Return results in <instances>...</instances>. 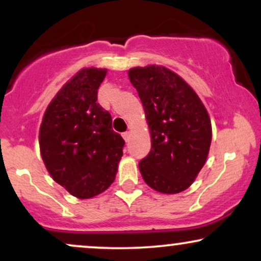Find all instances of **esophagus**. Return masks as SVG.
<instances>
[{"mask_svg": "<svg viewBox=\"0 0 261 261\" xmlns=\"http://www.w3.org/2000/svg\"><path fill=\"white\" fill-rule=\"evenodd\" d=\"M122 137H124V140L128 142V140H130V131H126V133L122 134Z\"/></svg>", "mask_w": 261, "mask_h": 261, "instance_id": "34e87169", "label": "esophagus"}]
</instances>
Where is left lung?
Returning a JSON list of instances; mask_svg holds the SVG:
<instances>
[{"label":"left lung","mask_w":261,"mask_h":261,"mask_svg":"<svg viewBox=\"0 0 261 261\" xmlns=\"http://www.w3.org/2000/svg\"><path fill=\"white\" fill-rule=\"evenodd\" d=\"M146 113L151 151L140 161L143 180L163 194L184 191L205 164L211 121L190 86L163 66L128 71Z\"/></svg>","instance_id":"left-lung-1"}]
</instances>
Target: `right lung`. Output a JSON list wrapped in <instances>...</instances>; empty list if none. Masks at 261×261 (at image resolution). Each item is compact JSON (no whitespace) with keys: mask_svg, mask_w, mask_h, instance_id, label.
<instances>
[{"mask_svg":"<svg viewBox=\"0 0 261 261\" xmlns=\"http://www.w3.org/2000/svg\"><path fill=\"white\" fill-rule=\"evenodd\" d=\"M107 70L83 68L60 89L44 114L41 157L58 184L80 199L103 193L115 179L125 141L97 101Z\"/></svg>","mask_w":261,"mask_h":261,"instance_id":"right-lung-1","label":"right lung"}]
</instances>
